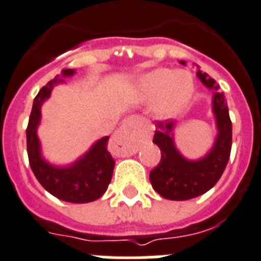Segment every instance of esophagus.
Segmentation results:
<instances>
[{
  "label": "esophagus",
  "mask_w": 261,
  "mask_h": 261,
  "mask_svg": "<svg viewBox=\"0 0 261 261\" xmlns=\"http://www.w3.org/2000/svg\"><path fill=\"white\" fill-rule=\"evenodd\" d=\"M127 128H126V126H123V127L119 128V131H118L117 134H115L114 137V143L119 144V146H127V148L130 147V143H128L127 140H126V135H127Z\"/></svg>",
  "instance_id": "obj_1"
}]
</instances>
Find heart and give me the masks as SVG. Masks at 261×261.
I'll list each match as a JSON object with an SVG mask.
<instances>
[{
	"instance_id": "heart-1",
	"label": "heart",
	"mask_w": 261,
	"mask_h": 261,
	"mask_svg": "<svg viewBox=\"0 0 261 261\" xmlns=\"http://www.w3.org/2000/svg\"><path fill=\"white\" fill-rule=\"evenodd\" d=\"M140 94L152 102V112L159 119L176 117L193 96V79L185 71L158 68L143 74L139 80Z\"/></svg>"
}]
</instances>
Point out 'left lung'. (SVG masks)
Masks as SVG:
<instances>
[{"label":"left lung","mask_w":261,"mask_h":261,"mask_svg":"<svg viewBox=\"0 0 261 261\" xmlns=\"http://www.w3.org/2000/svg\"><path fill=\"white\" fill-rule=\"evenodd\" d=\"M180 63L187 65L184 60ZM197 68H199L198 65ZM197 77L213 93L212 110L218 134L209 152L198 160H189L181 155L174 144L176 122L156 123L158 130L153 135V143L162 151V159L158 167L149 173V181L160 196L172 201L194 198L212 189L221 178L230 159L232 124L225 96L219 92V85L209 74L198 69Z\"/></svg>","instance_id":"8db88e82"}]
</instances>
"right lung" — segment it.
Masks as SVG:
<instances>
[{"label":"right lung","instance_id":"1","mask_svg":"<svg viewBox=\"0 0 261 261\" xmlns=\"http://www.w3.org/2000/svg\"><path fill=\"white\" fill-rule=\"evenodd\" d=\"M74 73V69H63L62 76H56L47 83L34 98L26 130L27 155L36 180L48 193L65 202L87 203L102 196L112 181L115 162L108 151L109 137L97 140L76 162L62 167L51 164L43 158L42 146L38 138L42 105L51 97L52 89L56 85L65 83L63 79L73 76Z\"/></svg>","mask_w":261,"mask_h":261}]
</instances>
